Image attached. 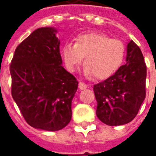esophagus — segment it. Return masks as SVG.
Returning a JSON list of instances; mask_svg holds the SVG:
<instances>
[{"instance_id":"34e87169","label":"esophagus","mask_w":156,"mask_h":156,"mask_svg":"<svg viewBox=\"0 0 156 156\" xmlns=\"http://www.w3.org/2000/svg\"><path fill=\"white\" fill-rule=\"evenodd\" d=\"M88 88V85L85 84V83H83L80 82V83H78V88H79V89L83 90V89H85V88Z\"/></svg>"}]
</instances>
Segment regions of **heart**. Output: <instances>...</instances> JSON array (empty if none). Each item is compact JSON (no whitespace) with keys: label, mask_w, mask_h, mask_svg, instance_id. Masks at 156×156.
<instances>
[{"label":"heart","mask_w":156,"mask_h":156,"mask_svg":"<svg viewBox=\"0 0 156 156\" xmlns=\"http://www.w3.org/2000/svg\"><path fill=\"white\" fill-rule=\"evenodd\" d=\"M62 53L65 65L70 72L75 71L85 57V76L94 75L98 79H103L113 74L122 64L125 46L119 39L91 32L78 35L74 44H65Z\"/></svg>","instance_id":"obj_1"}]
</instances>
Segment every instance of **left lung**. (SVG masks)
<instances>
[{
	"label": "left lung",
	"mask_w": 156,
	"mask_h": 156,
	"mask_svg": "<svg viewBox=\"0 0 156 156\" xmlns=\"http://www.w3.org/2000/svg\"><path fill=\"white\" fill-rule=\"evenodd\" d=\"M125 61L115 74L94 86L96 115L110 126L133 120L145 98L146 66L140 49L132 40L127 44Z\"/></svg>",
	"instance_id": "1"
}]
</instances>
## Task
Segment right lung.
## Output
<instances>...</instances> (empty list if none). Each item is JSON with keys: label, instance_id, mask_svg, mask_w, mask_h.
<instances>
[{"label": "right lung", "instance_id": "1", "mask_svg": "<svg viewBox=\"0 0 156 156\" xmlns=\"http://www.w3.org/2000/svg\"><path fill=\"white\" fill-rule=\"evenodd\" d=\"M54 27L36 29L17 46L10 66L12 98L27 124L58 131L72 119L78 82L62 67Z\"/></svg>", "mask_w": 156, "mask_h": 156}]
</instances>
